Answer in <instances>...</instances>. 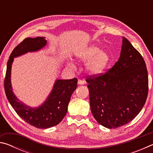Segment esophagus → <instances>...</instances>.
I'll use <instances>...</instances> for the list:
<instances>
[{
  "label": "esophagus",
  "mask_w": 153,
  "mask_h": 153,
  "mask_svg": "<svg viewBox=\"0 0 153 153\" xmlns=\"http://www.w3.org/2000/svg\"><path fill=\"white\" fill-rule=\"evenodd\" d=\"M77 84H78L79 85H84L85 84V82L83 81V80L79 79L78 82H77Z\"/></svg>",
  "instance_id": "1"
}]
</instances>
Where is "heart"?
<instances>
[{
	"label": "heart",
	"mask_w": 153,
	"mask_h": 153,
	"mask_svg": "<svg viewBox=\"0 0 153 153\" xmlns=\"http://www.w3.org/2000/svg\"><path fill=\"white\" fill-rule=\"evenodd\" d=\"M76 56L78 61L82 63L88 61L86 69L92 76L101 74L107 69L111 60L107 52L100 51V48L96 45H90L76 52ZM69 65H72V63L69 62Z\"/></svg>",
	"instance_id": "obj_1"
}]
</instances>
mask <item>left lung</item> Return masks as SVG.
I'll return each instance as SVG.
<instances>
[{
	"label": "left lung",
	"instance_id": "8db88e82",
	"mask_svg": "<svg viewBox=\"0 0 153 153\" xmlns=\"http://www.w3.org/2000/svg\"><path fill=\"white\" fill-rule=\"evenodd\" d=\"M90 105L98 123L115 129L130 122L146 102L148 71L139 52L123 38L118 61L104 75L86 79Z\"/></svg>",
	"mask_w": 153,
	"mask_h": 153
}]
</instances>
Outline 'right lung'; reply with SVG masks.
Listing matches in <instances>:
<instances>
[{
    "instance_id": "add662e5",
    "label": "right lung",
    "mask_w": 153,
    "mask_h": 153,
    "mask_svg": "<svg viewBox=\"0 0 153 153\" xmlns=\"http://www.w3.org/2000/svg\"><path fill=\"white\" fill-rule=\"evenodd\" d=\"M47 44L45 37L27 38L14 48L7 65L4 90L7 99L21 118L30 125L40 129H47L61 122L67 112L69 102L77 86V79H56L47 98L40 105L32 107L18 98L11 84V68L14 58L27 53L42 50Z\"/></svg>"
}]
</instances>
